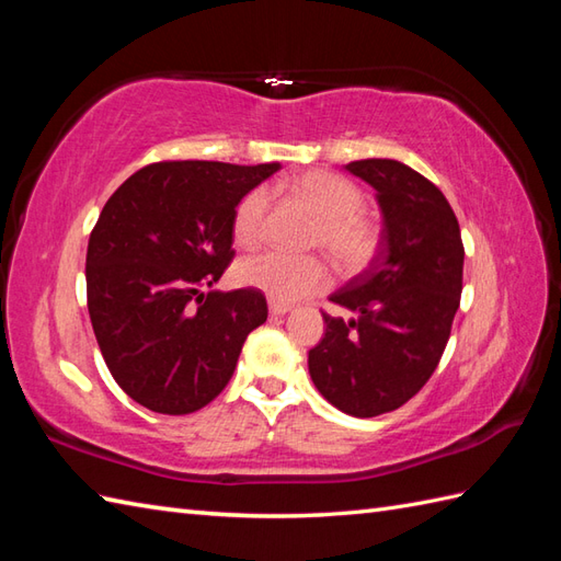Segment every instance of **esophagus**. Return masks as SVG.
<instances>
[{
  "label": "esophagus",
  "mask_w": 561,
  "mask_h": 561,
  "mask_svg": "<svg viewBox=\"0 0 561 561\" xmlns=\"http://www.w3.org/2000/svg\"><path fill=\"white\" fill-rule=\"evenodd\" d=\"M291 311V306H287V304H270V316H274V318H282V316H287Z\"/></svg>",
  "instance_id": "34e87169"
}]
</instances>
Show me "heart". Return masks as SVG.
<instances>
[{
	"label": "heart",
	"mask_w": 561,
	"mask_h": 561,
	"mask_svg": "<svg viewBox=\"0 0 561 561\" xmlns=\"http://www.w3.org/2000/svg\"><path fill=\"white\" fill-rule=\"evenodd\" d=\"M294 193L316 211L318 229L313 245L323 248L335 265L354 274L374 260L378 250V229L364 217V193L347 178L311 171L294 181ZM270 195L255 187L238 202L233 211V236L238 245L253 248L265 231ZM236 279L248 289L265 294L274 304H294L328 287L330 274L323 260L291 257L282 253H260L245 257L236 267Z\"/></svg>",
	"instance_id": "b5f03b06"
}]
</instances>
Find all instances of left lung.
Instances as JSON below:
<instances>
[{
	"mask_svg": "<svg viewBox=\"0 0 561 561\" xmlns=\"http://www.w3.org/2000/svg\"><path fill=\"white\" fill-rule=\"evenodd\" d=\"M376 190L383 233L378 255L330 296L352 318L325 320L308 352L320 396L344 414L398 410L434 374L460 306V226L444 193L396 159L344 165Z\"/></svg>",
	"mask_w": 561,
	"mask_h": 561,
	"instance_id": "left-lung-1",
	"label": "left lung"
}]
</instances>
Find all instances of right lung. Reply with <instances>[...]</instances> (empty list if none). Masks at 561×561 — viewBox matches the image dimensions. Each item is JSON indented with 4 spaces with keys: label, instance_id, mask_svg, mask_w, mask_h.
I'll return each mask as SVG.
<instances>
[{
    "label": "right lung",
    "instance_id": "right-lung-1",
    "mask_svg": "<svg viewBox=\"0 0 561 561\" xmlns=\"http://www.w3.org/2000/svg\"><path fill=\"white\" fill-rule=\"evenodd\" d=\"M277 161H163L105 202L87 250L93 332L115 383L141 408L190 414L229 383L267 320L255 289L209 291L233 257V211Z\"/></svg>",
    "mask_w": 561,
    "mask_h": 561
}]
</instances>
